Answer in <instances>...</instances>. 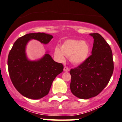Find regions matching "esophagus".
<instances>
[{"label":"esophagus","instance_id":"obj_1","mask_svg":"<svg viewBox=\"0 0 122 122\" xmlns=\"http://www.w3.org/2000/svg\"><path fill=\"white\" fill-rule=\"evenodd\" d=\"M64 71L65 72H68V71H69V69L67 67H66V66H64Z\"/></svg>","mask_w":122,"mask_h":122}]
</instances>
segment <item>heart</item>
<instances>
[{"instance_id":"1","label":"heart","mask_w":122,"mask_h":122,"mask_svg":"<svg viewBox=\"0 0 122 122\" xmlns=\"http://www.w3.org/2000/svg\"><path fill=\"white\" fill-rule=\"evenodd\" d=\"M90 46L86 42L68 39L64 41L61 48L56 46L55 50V55L61 61H64L65 56L70 57V60L74 64H79L84 62L88 58Z\"/></svg>"}]
</instances>
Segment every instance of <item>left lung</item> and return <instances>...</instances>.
Returning a JSON list of instances; mask_svg holds the SVG:
<instances>
[{"mask_svg": "<svg viewBox=\"0 0 122 122\" xmlns=\"http://www.w3.org/2000/svg\"><path fill=\"white\" fill-rule=\"evenodd\" d=\"M90 35L94 39L92 55L78 67L70 71L71 92L83 99L99 95L108 84L114 71L109 45L99 34Z\"/></svg>", "mask_w": 122, "mask_h": 122, "instance_id": "1", "label": "left lung"}]
</instances>
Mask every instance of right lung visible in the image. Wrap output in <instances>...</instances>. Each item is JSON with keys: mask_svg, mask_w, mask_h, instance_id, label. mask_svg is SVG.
I'll return each instance as SVG.
<instances>
[{"mask_svg": "<svg viewBox=\"0 0 122 122\" xmlns=\"http://www.w3.org/2000/svg\"><path fill=\"white\" fill-rule=\"evenodd\" d=\"M53 38L45 33H30L16 40L8 56V69L12 83L18 92L26 98L38 99L49 93L53 81L63 71V65L55 62L46 53L37 61H30L26 46L31 39L47 44Z\"/></svg>", "mask_w": 122, "mask_h": 122, "instance_id": "1", "label": "right lung"}]
</instances>
